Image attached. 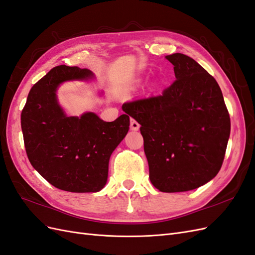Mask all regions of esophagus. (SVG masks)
I'll list each match as a JSON object with an SVG mask.
<instances>
[{"label": "esophagus", "mask_w": 255, "mask_h": 255, "mask_svg": "<svg viewBox=\"0 0 255 255\" xmlns=\"http://www.w3.org/2000/svg\"><path fill=\"white\" fill-rule=\"evenodd\" d=\"M130 128H131V130L136 131V130H139V128H140V124L134 120H131L130 121Z\"/></svg>", "instance_id": "34e87169"}]
</instances>
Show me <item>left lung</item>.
I'll list each match as a JSON object with an SVG mask.
<instances>
[{
	"label": "left lung",
	"mask_w": 255,
	"mask_h": 255,
	"mask_svg": "<svg viewBox=\"0 0 255 255\" xmlns=\"http://www.w3.org/2000/svg\"><path fill=\"white\" fill-rule=\"evenodd\" d=\"M165 59L175 81L161 95L125 103L123 110L141 125L151 184L162 192H184L220 171L231 121L213 76L183 53Z\"/></svg>",
	"instance_id": "1"
}]
</instances>
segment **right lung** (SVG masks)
<instances>
[{
    "label": "right lung",
    "mask_w": 255,
    "mask_h": 255,
    "mask_svg": "<svg viewBox=\"0 0 255 255\" xmlns=\"http://www.w3.org/2000/svg\"><path fill=\"white\" fill-rule=\"evenodd\" d=\"M89 69L60 65L31 89L21 112L25 151L33 168L55 188L97 192L107 183L109 160L129 130V116L104 122L93 112L67 116L56 90L70 80L93 78Z\"/></svg>",
    "instance_id": "obj_1"
}]
</instances>
